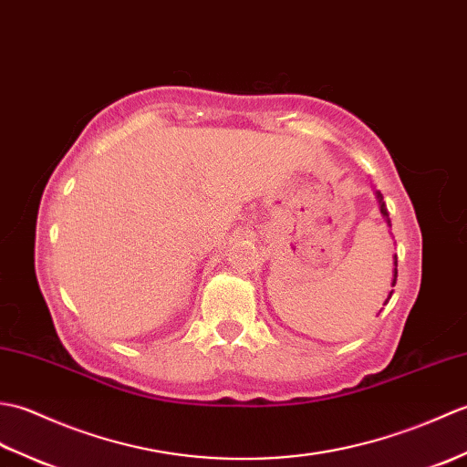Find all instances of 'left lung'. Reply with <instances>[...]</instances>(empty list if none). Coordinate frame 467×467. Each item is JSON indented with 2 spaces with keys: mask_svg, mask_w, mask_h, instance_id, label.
Segmentation results:
<instances>
[{
  "mask_svg": "<svg viewBox=\"0 0 467 467\" xmlns=\"http://www.w3.org/2000/svg\"><path fill=\"white\" fill-rule=\"evenodd\" d=\"M375 198H377V202H379V211H381V216L385 218V223H387V226L391 228V221H389V213H387V206H385V201H383V194L379 192V191H375ZM395 283H398V254L393 256V281H391V286H395ZM391 295H393V291H389V295H387V299H385V303L383 305H387L389 303V299H391ZM381 313V311H379Z\"/></svg>",
  "mask_w": 467,
  "mask_h": 467,
  "instance_id": "obj_1",
  "label": "left lung"
}]
</instances>
